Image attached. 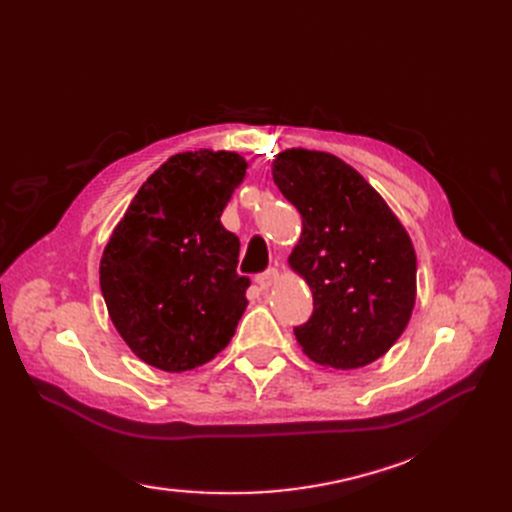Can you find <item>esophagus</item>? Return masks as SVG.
<instances>
[{"mask_svg": "<svg viewBox=\"0 0 512 512\" xmlns=\"http://www.w3.org/2000/svg\"><path fill=\"white\" fill-rule=\"evenodd\" d=\"M277 280H280V271H277V269H269V271L260 273V275L256 277V282H258V286H260L262 290H269L271 286L277 284Z\"/></svg>", "mask_w": 512, "mask_h": 512, "instance_id": "obj_1", "label": "esophagus"}]
</instances>
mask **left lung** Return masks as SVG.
<instances>
[{
  "label": "left lung",
  "mask_w": 512,
  "mask_h": 512,
  "mask_svg": "<svg viewBox=\"0 0 512 512\" xmlns=\"http://www.w3.org/2000/svg\"><path fill=\"white\" fill-rule=\"evenodd\" d=\"M273 181L301 213V239L288 262L314 294V312L294 337L320 365L374 363L406 331L414 309L410 235L384 198L331 153H277Z\"/></svg>",
  "instance_id": "left-lung-1"
}]
</instances>
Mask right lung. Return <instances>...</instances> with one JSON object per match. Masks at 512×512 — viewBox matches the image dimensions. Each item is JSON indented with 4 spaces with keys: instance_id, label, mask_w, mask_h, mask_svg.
<instances>
[{
    "instance_id": "add662e5",
    "label": "right lung",
    "mask_w": 512,
    "mask_h": 512,
    "mask_svg": "<svg viewBox=\"0 0 512 512\" xmlns=\"http://www.w3.org/2000/svg\"><path fill=\"white\" fill-rule=\"evenodd\" d=\"M235 151H183L136 192L100 260V288L130 350L162 371L222 352L247 307L239 237L220 222L245 177Z\"/></svg>"
}]
</instances>
